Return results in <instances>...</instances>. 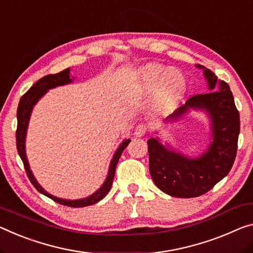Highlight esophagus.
Instances as JSON below:
<instances>
[{
  "label": "esophagus",
  "instance_id": "esophagus-1",
  "mask_svg": "<svg viewBox=\"0 0 253 253\" xmlns=\"http://www.w3.org/2000/svg\"><path fill=\"white\" fill-rule=\"evenodd\" d=\"M147 131H148V126H147L146 123H140L137 126L134 130V134L137 135V137H142V135H145L147 133Z\"/></svg>",
  "mask_w": 253,
  "mask_h": 253
}]
</instances>
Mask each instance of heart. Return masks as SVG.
<instances>
[{
  "label": "heart",
  "mask_w": 253,
  "mask_h": 253,
  "mask_svg": "<svg viewBox=\"0 0 253 253\" xmlns=\"http://www.w3.org/2000/svg\"><path fill=\"white\" fill-rule=\"evenodd\" d=\"M140 87L145 92H154L153 107L157 113H169L176 107L186 90L182 73L164 65L150 63L140 70Z\"/></svg>",
  "instance_id": "heart-1"
}]
</instances>
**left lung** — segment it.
I'll list each match as a JSON object with an SVG mask.
<instances>
[{
    "label": "left lung",
    "mask_w": 253,
    "mask_h": 253,
    "mask_svg": "<svg viewBox=\"0 0 253 253\" xmlns=\"http://www.w3.org/2000/svg\"><path fill=\"white\" fill-rule=\"evenodd\" d=\"M199 68H204L198 65ZM208 87L205 94L193 95L166 120L181 118L189 108H203L211 115L212 142L197 159L166 149L157 139L148 140L149 172L163 192L177 198H194L205 194L230 172L236 157L240 133V114L230 86L205 69Z\"/></svg>",
    "instance_id": "left-lung-1"
}]
</instances>
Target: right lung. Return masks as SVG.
<instances>
[{
	"mask_svg": "<svg viewBox=\"0 0 253 253\" xmlns=\"http://www.w3.org/2000/svg\"><path fill=\"white\" fill-rule=\"evenodd\" d=\"M70 70L65 69L63 71L59 73H55V75H47L42 77V79L37 81L36 84H34L28 91L26 92L20 98V102L18 105V111H17V119H18V124H17V131H15V140H17V149L19 153V156H20L21 161L23 163V166H25L27 176L32 182L33 185L36 188L38 192L44 194V196L50 198V199L55 201V203H59L60 205L68 206V207H73V208H79V207H86V206L94 205L98 203L99 200H102L103 198L106 196L108 191L111 190L112 183H113V178L115 175V169L116 165H118V162L120 157H121V154L123 150L126 149V147L130 143V140H124L122 145L119 147V149L116 150L113 159H112L111 165H110V170H108V175L105 183L102 185L98 191H96L94 194H91L90 197L84 198V199L80 200H64L60 199V198H56L52 196L45 191L42 186L37 183V181L35 180L33 175L32 170L29 169L28 161H27L26 157V151H25V139H26V132H27V126H28V121L30 118V113H32V110L34 105L38 102V99L45 94L46 91L50 88L57 87V86H63V84H67L71 83L72 79H70Z\"/></svg>",
	"mask_w": 253,
	"mask_h": 253,
	"instance_id": "right-lung-1",
	"label": "right lung"
}]
</instances>
